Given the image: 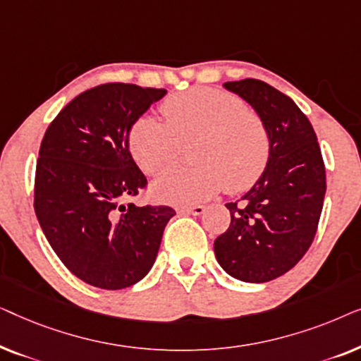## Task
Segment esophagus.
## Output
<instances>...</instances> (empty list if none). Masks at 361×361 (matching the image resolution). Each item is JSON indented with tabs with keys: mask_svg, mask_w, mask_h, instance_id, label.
I'll return each mask as SVG.
<instances>
[{
	"mask_svg": "<svg viewBox=\"0 0 361 361\" xmlns=\"http://www.w3.org/2000/svg\"><path fill=\"white\" fill-rule=\"evenodd\" d=\"M179 214L182 215H202L205 212V207L204 205H194V207H180Z\"/></svg>",
	"mask_w": 361,
	"mask_h": 361,
	"instance_id": "1",
	"label": "esophagus"
}]
</instances>
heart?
Returning a JSON list of instances; mask_svg holds the SVG:
<instances>
[{
  "label": "heart",
  "mask_w": 361,
  "mask_h": 361,
  "mask_svg": "<svg viewBox=\"0 0 361 361\" xmlns=\"http://www.w3.org/2000/svg\"><path fill=\"white\" fill-rule=\"evenodd\" d=\"M166 123L142 116L128 137L130 151L147 176L159 177L179 162L189 146L197 166L152 185L157 200L190 205L224 189L241 192L259 179L271 154L268 130L245 103L215 88H192L162 103Z\"/></svg>",
  "instance_id": "b5f03b06"
}]
</instances>
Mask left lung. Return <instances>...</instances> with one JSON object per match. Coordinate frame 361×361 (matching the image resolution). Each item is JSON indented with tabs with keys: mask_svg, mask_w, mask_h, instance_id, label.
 Wrapping results in <instances>:
<instances>
[{
	"mask_svg": "<svg viewBox=\"0 0 361 361\" xmlns=\"http://www.w3.org/2000/svg\"><path fill=\"white\" fill-rule=\"evenodd\" d=\"M264 123L268 166L240 200L215 240L219 264L235 279L268 283L288 273L312 245L325 197V167L307 116L288 95L256 78L225 82Z\"/></svg>",
	"mask_w": 361,
	"mask_h": 361,
	"instance_id": "1",
	"label": "left lung"
}]
</instances>
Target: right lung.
<instances>
[{"label":"right lung","mask_w":361,"mask_h":361,"mask_svg":"<svg viewBox=\"0 0 361 361\" xmlns=\"http://www.w3.org/2000/svg\"><path fill=\"white\" fill-rule=\"evenodd\" d=\"M167 93L105 83L80 93L49 125L39 149L34 210L72 274L100 289L136 284L154 264L171 207L125 204L147 180L130 152L135 123Z\"/></svg>","instance_id":"1"}]
</instances>
